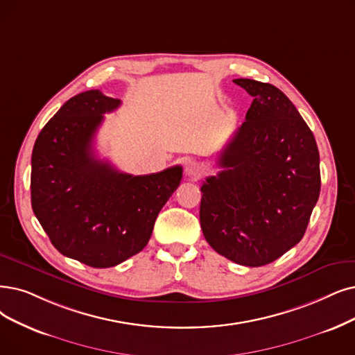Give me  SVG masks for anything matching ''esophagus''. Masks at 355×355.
Returning a JSON list of instances; mask_svg holds the SVG:
<instances>
[{"label": "esophagus", "instance_id": "1", "mask_svg": "<svg viewBox=\"0 0 355 355\" xmlns=\"http://www.w3.org/2000/svg\"><path fill=\"white\" fill-rule=\"evenodd\" d=\"M201 172H202V168H201L200 163H196V162H189V163L187 164V167H185L187 176L192 178V179H198V178H200V176H201Z\"/></svg>", "mask_w": 355, "mask_h": 355}]
</instances>
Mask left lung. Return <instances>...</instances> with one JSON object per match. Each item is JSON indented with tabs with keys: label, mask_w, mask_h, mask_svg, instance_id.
I'll return each instance as SVG.
<instances>
[{
	"label": "left lung",
	"mask_w": 355,
	"mask_h": 355,
	"mask_svg": "<svg viewBox=\"0 0 355 355\" xmlns=\"http://www.w3.org/2000/svg\"><path fill=\"white\" fill-rule=\"evenodd\" d=\"M253 102L201 187L209 246L245 266L271 263L300 242L320 193L313 132L272 84L234 80Z\"/></svg>",
	"instance_id": "8db88e82"
}]
</instances>
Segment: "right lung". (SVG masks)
Returning <instances> with one entry per match:
<instances>
[{
	"mask_svg": "<svg viewBox=\"0 0 355 355\" xmlns=\"http://www.w3.org/2000/svg\"><path fill=\"white\" fill-rule=\"evenodd\" d=\"M119 98L98 90L67 101L42 128L32 153V208L56 250L93 268L115 266L143 250L182 167L144 176L98 160L93 138Z\"/></svg>",
	"mask_w": 355,
	"mask_h": 355,
	"instance_id": "right-lung-1",
	"label": "right lung"
}]
</instances>
